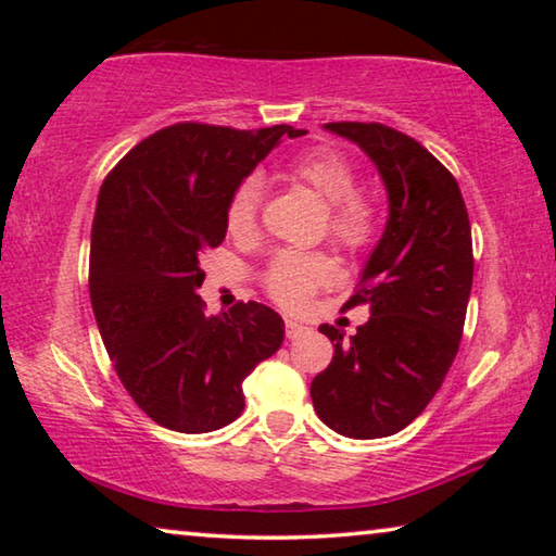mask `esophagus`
<instances>
[{
    "mask_svg": "<svg viewBox=\"0 0 556 556\" xmlns=\"http://www.w3.org/2000/svg\"><path fill=\"white\" fill-rule=\"evenodd\" d=\"M306 331H308V328L304 324H296V321H291V318H287V338H289V341H294V338L304 336Z\"/></svg>",
    "mask_w": 556,
    "mask_h": 556,
    "instance_id": "obj_1",
    "label": "esophagus"
}]
</instances>
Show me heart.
I'll use <instances>...</instances> for the list:
<instances>
[{
    "mask_svg": "<svg viewBox=\"0 0 556 556\" xmlns=\"http://www.w3.org/2000/svg\"><path fill=\"white\" fill-rule=\"evenodd\" d=\"M289 181L312 188L326 203L328 235L348 252H363L380 228L378 201L357 188V168L333 147H312L296 154L285 168ZM262 205L260 176H244L225 203V230L248 240L257 232ZM333 260L326 252L281 250L262 271L267 294L281 306H301L333 277Z\"/></svg>",
    "mask_w": 556,
    "mask_h": 556,
    "instance_id": "b5f03b06",
    "label": "heart"
}]
</instances>
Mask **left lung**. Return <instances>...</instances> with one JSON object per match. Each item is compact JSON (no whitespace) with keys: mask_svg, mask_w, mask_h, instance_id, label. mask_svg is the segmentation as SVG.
<instances>
[{"mask_svg":"<svg viewBox=\"0 0 556 556\" xmlns=\"http://www.w3.org/2000/svg\"><path fill=\"white\" fill-rule=\"evenodd\" d=\"M368 154L388 188L382 240L345 301L370 306L357 333L324 324L333 361L312 382L324 425L351 439L397 434L425 412L458 353L473 285L468 211L454 174L380 122H328Z\"/></svg>","mask_w":556,"mask_h":556,"instance_id":"left-lung-1","label":"left lung"}]
</instances>
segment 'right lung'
Masks as SVG:
<instances>
[{
    "mask_svg": "<svg viewBox=\"0 0 556 556\" xmlns=\"http://www.w3.org/2000/svg\"><path fill=\"white\" fill-rule=\"evenodd\" d=\"M176 122L119 159L102 181L90 240V301L119 382L159 427L205 434L244 409L242 380L285 341L257 301L205 316L203 255L225 240V203L281 137Z\"/></svg>",
    "mask_w": 556,
    "mask_h": 556,
    "instance_id": "right-lung-1",
    "label": "right lung"
}]
</instances>
